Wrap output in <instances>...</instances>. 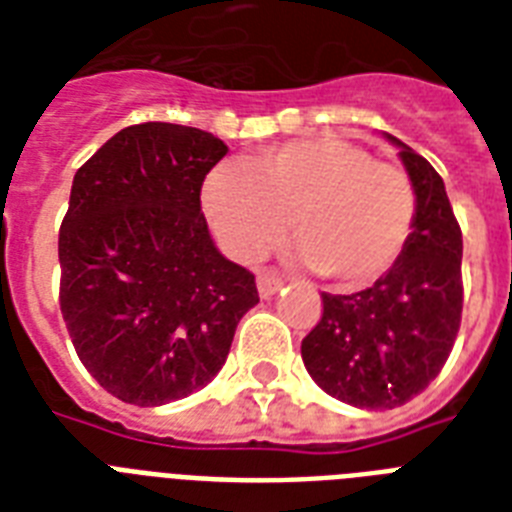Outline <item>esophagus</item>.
I'll return each mask as SVG.
<instances>
[{"label": "esophagus", "mask_w": 512, "mask_h": 512, "mask_svg": "<svg viewBox=\"0 0 512 512\" xmlns=\"http://www.w3.org/2000/svg\"><path fill=\"white\" fill-rule=\"evenodd\" d=\"M281 284H284V281H281L276 273H257V292H260V297H273L281 289Z\"/></svg>", "instance_id": "34e87169"}]
</instances>
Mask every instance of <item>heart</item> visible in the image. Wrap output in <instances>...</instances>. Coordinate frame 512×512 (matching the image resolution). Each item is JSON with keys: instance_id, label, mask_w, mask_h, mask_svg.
I'll list each match as a JSON object with an SVG mask.
<instances>
[{"instance_id": "obj_1", "label": "heart", "mask_w": 512, "mask_h": 512, "mask_svg": "<svg viewBox=\"0 0 512 512\" xmlns=\"http://www.w3.org/2000/svg\"><path fill=\"white\" fill-rule=\"evenodd\" d=\"M201 212L225 252L263 257L289 228L297 260L342 289L369 287L404 255L417 191L401 167L374 162L335 135L292 140L252 156L244 172L217 167L201 183Z\"/></svg>"}]
</instances>
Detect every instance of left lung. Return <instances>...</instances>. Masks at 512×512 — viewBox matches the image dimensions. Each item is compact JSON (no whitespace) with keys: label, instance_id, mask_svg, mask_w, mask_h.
Wrapping results in <instances>:
<instances>
[{"label":"left lung","instance_id":"obj_1","mask_svg":"<svg viewBox=\"0 0 512 512\" xmlns=\"http://www.w3.org/2000/svg\"><path fill=\"white\" fill-rule=\"evenodd\" d=\"M385 138L417 191L404 255L369 289L321 295L324 313L303 340L316 385L358 409H396L436 380L462 319V231L428 159Z\"/></svg>","mask_w":512,"mask_h":512}]
</instances>
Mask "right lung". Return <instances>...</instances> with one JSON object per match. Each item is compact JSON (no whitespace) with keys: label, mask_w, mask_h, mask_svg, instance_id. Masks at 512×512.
Returning <instances> with one entry per match:
<instances>
[{"label":"right lung","mask_w":512,"mask_h":512,"mask_svg":"<svg viewBox=\"0 0 512 512\" xmlns=\"http://www.w3.org/2000/svg\"><path fill=\"white\" fill-rule=\"evenodd\" d=\"M212 132L124 127L79 167L58 236L60 313L87 372L124 404L162 406L223 369L255 276L220 255L201 183Z\"/></svg>","instance_id":"add662e5"}]
</instances>
